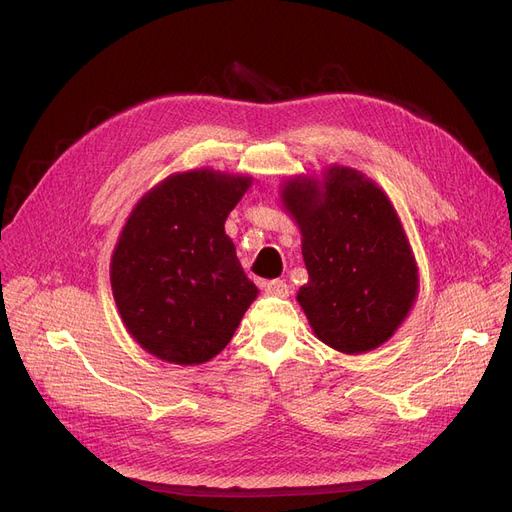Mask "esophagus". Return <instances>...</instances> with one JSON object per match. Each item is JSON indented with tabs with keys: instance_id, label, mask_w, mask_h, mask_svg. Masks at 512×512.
I'll use <instances>...</instances> for the list:
<instances>
[{
	"instance_id": "esophagus-1",
	"label": "esophagus",
	"mask_w": 512,
	"mask_h": 512,
	"mask_svg": "<svg viewBox=\"0 0 512 512\" xmlns=\"http://www.w3.org/2000/svg\"><path fill=\"white\" fill-rule=\"evenodd\" d=\"M263 290H265V294H270V297H280V299H286L288 294H290V288H288V284L284 280L265 282Z\"/></svg>"
}]
</instances>
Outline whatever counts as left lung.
Segmentation results:
<instances>
[{
	"instance_id": "1",
	"label": "left lung",
	"mask_w": 512,
	"mask_h": 512,
	"mask_svg": "<svg viewBox=\"0 0 512 512\" xmlns=\"http://www.w3.org/2000/svg\"><path fill=\"white\" fill-rule=\"evenodd\" d=\"M280 197L301 228L309 282L297 301L315 336L346 355L384 344L419 288L409 238L386 193L365 174L332 166L321 180L288 178Z\"/></svg>"
}]
</instances>
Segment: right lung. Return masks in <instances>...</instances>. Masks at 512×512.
<instances>
[{"label":"right lung","mask_w":512,"mask_h":512,"mask_svg":"<svg viewBox=\"0 0 512 512\" xmlns=\"http://www.w3.org/2000/svg\"><path fill=\"white\" fill-rule=\"evenodd\" d=\"M249 186L251 176L207 168L172 174L128 215L112 255V290L128 334L157 359H213L257 299L224 230Z\"/></svg>","instance_id":"right-lung-1"}]
</instances>
